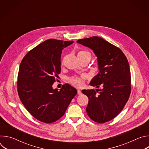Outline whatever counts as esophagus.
Here are the masks:
<instances>
[{
	"label": "esophagus",
	"instance_id": "34e87169",
	"mask_svg": "<svg viewBox=\"0 0 149 149\" xmlns=\"http://www.w3.org/2000/svg\"><path fill=\"white\" fill-rule=\"evenodd\" d=\"M77 92H78V95H81V94H82V92H81V91H80L79 90H77Z\"/></svg>",
	"mask_w": 149,
	"mask_h": 149
}]
</instances>
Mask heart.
<instances>
[{
    "label": "heart",
    "mask_w": 149,
    "mask_h": 149,
    "mask_svg": "<svg viewBox=\"0 0 149 149\" xmlns=\"http://www.w3.org/2000/svg\"><path fill=\"white\" fill-rule=\"evenodd\" d=\"M78 56H82V57L88 56V57L91 58V55L90 53L87 51H80L78 53ZM70 82L72 85V86H74V87H76L77 88L82 87L84 84V78L82 77L72 78L70 79Z\"/></svg>",
    "instance_id": "1"
}]
</instances>
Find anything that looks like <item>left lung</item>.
I'll return each mask as SVG.
<instances>
[{
    "instance_id": "left-lung-1",
    "label": "left lung",
    "mask_w": 149,
    "mask_h": 149,
    "mask_svg": "<svg viewBox=\"0 0 149 149\" xmlns=\"http://www.w3.org/2000/svg\"><path fill=\"white\" fill-rule=\"evenodd\" d=\"M77 42L92 49L97 56L99 72L90 84L96 88L102 87L100 90H82L89 100L87 113L97 123L110 121L122 111L130 97L129 62L120 48L100 37L81 39Z\"/></svg>"
}]
</instances>
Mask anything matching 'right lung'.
<instances>
[{
	"label": "right lung",
	"instance_id": "obj_1",
	"mask_svg": "<svg viewBox=\"0 0 149 149\" xmlns=\"http://www.w3.org/2000/svg\"><path fill=\"white\" fill-rule=\"evenodd\" d=\"M73 42L46 40L31 50L20 63L17 93L26 109L40 121L51 123L61 118L77 93L68 84L59 91L52 88L61 72L62 51Z\"/></svg>",
	"mask_w": 149,
	"mask_h": 149
}]
</instances>
